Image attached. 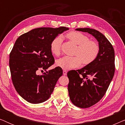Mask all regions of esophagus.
Returning a JSON list of instances; mask_svg holds the SVG:
<instances>
[{
	"mask_svg": "<svg viewBox=\"0 0 125 125\" xmlns=\"http://www.w3.org/2000/svg\"><path fill=\"white\" fill-rule=\"evenodd\" d=\"M66 74H67V71H66V70H64V71H63V74H64V76H65Z\"/></svg>",
	"mask_w": 125,
	"mask_h": 125,
	"instance_id": "obj_1",
	"label": "esophagus"
}]
</instances>
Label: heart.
Masks as SVG:
<instances>
[{"mask_svg": "<svg viewBox=\"0 0 125 125\" xmlns=\"http://www.w3.org/2000/svg\"><path fill=\"white\" fill-rule=\"evenodd\" d=\"M66 37L77 45L73 57L64 56L56 61V65L65 69H73L81 65H89L94 62L100 52L98 44L94 40H89L86 35L79 32L72 31L66 35ZM62 37L54 38L51 44V51L54 55L59 56L61 53Z\"/></svg>", "mask_w": 125, "mask_h": 125, "instance_id": "b5f03b06", "label": "heart"}]
</instances>
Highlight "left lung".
I'll return each instance as SVG.
<instances>
[{
    "instance_id": "obj_1",
    "label": "left lung",
    "mask_w": 125,
    "mask_h": 125,
    "mask_svg": "<svg viewBox=\"0 0 125 125\" xmlns=\"http://www.w3.org/2000/svg\"><path fill=\"white\" fill-rule=\"evenodd\" d=\"M76 30L91 34L100 47L98 56L94 62L81 69L67 73L68 93L72 102L80 108H88L101 100L113 78L114 50L106 37L98 31L89 28Z\"/></svg>"
}]
</instances>
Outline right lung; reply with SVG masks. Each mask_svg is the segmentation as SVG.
I'll return each instance as SVG.
<instances>
[{
	"mask_svg": "<svg viewBox=\"0 0 125 125\" xmlns=\"http://www.w3.org/2000/svg\"><path fill=\"white\" fill-rule=\"evenodd\" d=\"M69 28L42 27L20 36L10 54L9 65L12 81L22 98L31 104L42 103L50 97L57 80L62 75L57 66L43 75L37 71H46L54 62L51 51L52 40Z\"/></svg>",
	"mask_w": 125,
	"mask_h": 125,
	"instance_id": "1",
	"label": "right lung"
}]
</instances>
